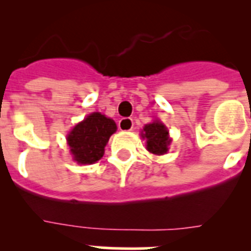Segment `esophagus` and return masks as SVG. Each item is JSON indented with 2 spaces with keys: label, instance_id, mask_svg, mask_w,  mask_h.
Here are the masks:
<instances>
[{
  "label": "esophagus",
  "instance_id": "esophagus-1",
  "mask_svg": "<svg viewBox=\"0 0 251 251\" xmlns=\"http://www.w3.org/2000/svg\"><path fill=\"white\" fill-rule=\"evenodd\" d=\"M133 126V119L132 118H122L118 123V128L121 130H124V132H127V130H132Z\"/></svg>",
  "mask_w": 251,
  "mask_h": 251
}]
</instances>
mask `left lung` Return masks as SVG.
<instances>
[{"instance_id":"left-lung-1","label":"left lung","mask_w":251,"mask_h":251,"mask_svg":"<svg viewBox=\"0 0 251 251\" xmlns=\"http://www.w3.org/2000/svg\"><path fill=\"white\" fill-rule=\"evenodd\" d=\"M142 137L147 139V150L153 154H163L168 151L171 143L168 130L159 122H153L145 126Z\"/></svg>"}]
</instances>
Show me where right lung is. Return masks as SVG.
I'll use <instances>...</instances> for the list:
<instances>
[{
    "label": "right lung",
    "instance_id": "1",
    "mask_svg": "<svg viewBox=\"0 0 251 251\" xmlns=\"http://www.w3.org/2000/svg\"><path fill=\"white\" fill-rule=\"evenodd\" d=\"M117 130L114 121L100 113L88 115L81 123L76 124L68 136L70 152L77 163L88 165L99 161L109 137Z\"/></svg>",
    "mask_w": 251,
    "mask_h": 251
}]
</instances>
